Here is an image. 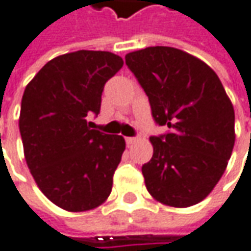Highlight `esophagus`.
Here are the masks:
<instances>
[{
    "instance_id": "obj_1",
    "label": "esophagus",
    "mask_w": 251,
    "mask_h": 251,
    "mask_svg": "<svg viewBox=\"0 0 251 251\" xmlns=\"http://www.w3.org/2000/svg\"><path fill=\"white\" fill-rule=\"evenodd\" d=\"M126 145H133L136 140H139V137L137 136H133V137H126Z\"/></svg>"
}]
</instances>
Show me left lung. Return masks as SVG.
<instances>
[{
    "instance_id": "1",
    "label": "left lung",
    "mask_w": 251,
    "mask_h": 251,
    "mask_svg": "<svg viewBox=\"0 0 251 251\" xmlns=\"http://www.w3.org/2000/svg\"><path fill=\"white\" fill-rule=\"evenodd\" d=\"M127 69L145 90L164 135L150 136L153 157L142 166L147 191L161 203L187 208L221 180L234 145V111L216 73L176 48L127 53Z\"/></svg>"
}]
</instances>
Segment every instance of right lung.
<instances>
[{
	"label": "right lung",
	"instance_id": "obj_1",
	"mask_svg": "<svg viewBox=\"0 0 251 251\" xmlns=\"http://www.w3.org/2000/svg\"><path fill=\"white\" fill-rule=\"evenodd\" d=\"M124 60L111 51L78 50L46 63L25 88L19 132L30 174L53 203L70 212L109 197L125 139L87 124Z\"/></svg>",
	"mask_w": 251,
	"mask_h": 251
}]
</instances>
